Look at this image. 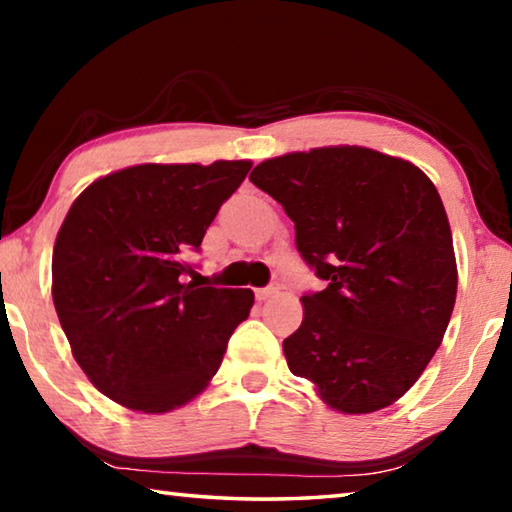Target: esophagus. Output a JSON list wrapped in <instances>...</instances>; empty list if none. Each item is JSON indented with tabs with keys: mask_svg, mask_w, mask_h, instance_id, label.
Listing matches in <instances>:
<instances>
[{
	"mask_svg": "<svg viewBox=\"0 0 512 512\" xmlns=\"http://www.w3.org/2000/svg\"><path fill=\"white\" fill-rule=\"evenodd\" d=\"M277 293H280V287H277V284H271V287L257 289L255 296H257V300H268V298H275Z\"/></svg>",
	"mask_w": 512,
	"mask_h": 512,
	"instance_id": "34e87169",
	"label": "esophagus"
}]
</instances>
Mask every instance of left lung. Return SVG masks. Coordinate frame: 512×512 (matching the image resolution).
Masks as SVG:
<instances>
[{"instance_id":"1","label":"left lung","mask_w":512,"mask_h":512,"mask_svg":"<svg viewBox=\"0 0 512 512\" xmlns=\"http://www.w3.org/2000/svg\"><path fill=\"white\" fill-rule=\"evenodd\" d=\"M296 223V246L327 287L302 296L284 339L296 377L350 415L391 406L436 354L456 302L452 230L438 189L402 158L323 146L250 173Z\"/></svg>"}]
</instances>
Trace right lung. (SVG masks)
I'll use <instances>...</instances> for the list:
<instances>
[{
  "label": "right lung",
  "mask_w": 512,
  "mask_h": 512,
  "mask_svg": "<svg viewBox=\"0 0 512 512\" xmlns=\"http://www.w3.org/2000/svg\"><path fill=\"white\" fill-rule=\"evenodd\" d=\"M248 160L137 164L85 189L60 225L51 296L72 354L126 409L167 413L194 400L246 320L250 289L185 282Z\"/></svg>",
  "instance_id": "add662e5"
}]
</instances>
